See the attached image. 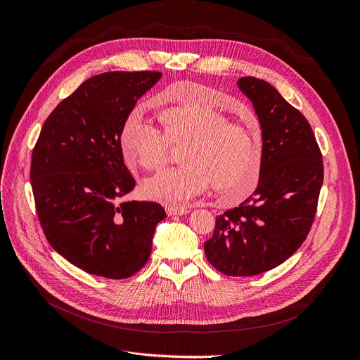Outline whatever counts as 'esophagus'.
<instances>
[{
	"label": "esophagus",
	"mask_w": 360,
	"mask_h": 360,
	"mask_svg": "<svg viewBox=\"0 0 360 360\" xmlns=\"http://www.w3.org/2000/svg\"><path fill=\"white\" fill-rule=\"evenodd\" d=\"M189 212V208H186V207H167V214L169 215V217H172V215H185V214H188Z\"/></svg>",
	"instance_id": "34e87169"
}]
</instances>
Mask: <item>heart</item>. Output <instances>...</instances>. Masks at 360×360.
Here are the masks:
<instances>
[{
	"label": "heart",
	"mask_w": 360,
	"mask_h": 360,
	"mask_svg": "<svg viewBox=\"0 0 360 360\" xmlns=\"http://www.w3.org/2000/svg\"><path fill=\"white\" fill-rule=\"evenodd\" d=\"M168 94L179 105L159 112V130L130 117L120 134V150L129 168L159 169L168 160L169 145L184 146V167L148 178L142 188L152 200L184 204L211 185L230 202H238L257 188L263 148L257 126L228 122L215 108L219 91L188 82L175 83Z\"/></svg>",
	"instance_id": "1"
}]
</instances>
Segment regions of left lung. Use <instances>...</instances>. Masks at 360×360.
<instances>
[{
    "label": "left lung",
    "mask_w": 360,
    "mask_h": 360,
    "mask_svg": "<svg viewBox=\"0 0 360 360\" xmlns=\"http://www.w3.org/2000/svg\"><path fill=\"white\" fill-rule=\"evenodd\" d=\"M237 84L259 122L261 178L251 197L217 217L204 250L222 274L248 277L280 266L304 243L323 185V160L307 119L276 87L251 76Z\"/></svg>",
    "instance_id": "obj_1"
}]
</instances>
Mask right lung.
<instances>
[{
	"instance_id": "1",
	"label": "right lung",
	"mask_w": 360,
	"mask_h": 360,
	"mask_svg": "<svg viewBox=\"0 0 360 360\" xmlns=\"http://www.w3.org/2000/svg\"><path fill=\"white\" fill-rule=\"evenodd\" d=\"M159 72H108L83 82L50 113L32 149L30 179L50 245L83 271L120 280L149 259L156 202L123 201L135 188L122 129Z\"/></svg>"
}]
</instances>
